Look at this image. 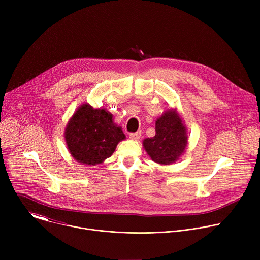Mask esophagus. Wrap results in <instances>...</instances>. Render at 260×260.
<instances>
[{
  "label": "esophagus",
  "mask_w": 260,
  "mask_h": 260,
  "mask_svg": "<svg viewBox=\"0 0 260 260\" xmlns=\"http://www.w3.org/2000/svg\"><path fill=\"white\" fill-rule=\"evenodd\" d=\"M140 137H141V132H136V133L129 134V138L132 140H138V139H140Z\"/></svg>",
  "instance_id": "esophagus-1"
}]
</instances>
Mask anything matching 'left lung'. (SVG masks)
I'll return each instance as SVG.
<instances>
[{
    "label": "left lung",
    "mask_w": 260,
    "mask_h": 260,
    "mask_svg": "<svg viewBox=\"0 0 260 260\" xmlns=\"http://www.w3.org/2000/svg\"><path fill=\"white\" fill-rule=\"evenodd\" d=\"M155 136L143 141V146L151 159L160 165L176 162L184 153L188 137L176 110H169L156 120Z\"/></svg>",
    "instance_id": "1"
}]
</instances>
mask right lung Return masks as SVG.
<instances>
[{
  "instance_id": "add662e5",
  "label": "right lung",
  "mask_w": 260,
  "mask_h": 260,
  "mask_svg": "<svg viewBox=\"0 0 260 260\" xmlns=\"http://www.w3.org/2000/svg\"><path fill=\"white\" fill-rule=\"evenodd\" d=\"M64 138L74 158L80 164L94 166L112 155L125 135L108 111L83 104L69 120Z\"/></svg>"
}]
</instances>
